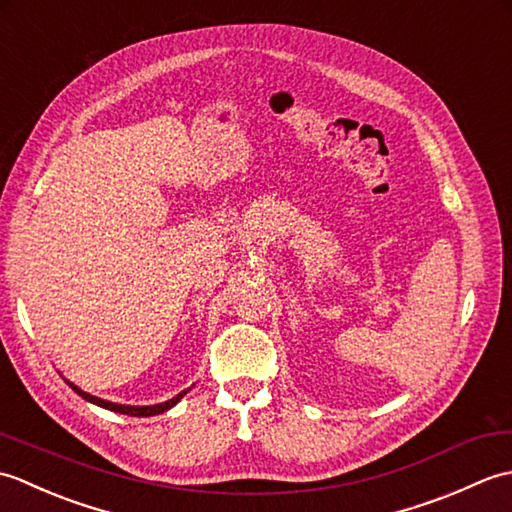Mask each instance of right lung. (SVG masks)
I'll use <instances>...</instances> for the list:
<instances>
[{
  "instance_id": "right-lung-1",
  "label": "right lung",
  "mask_w": 512,
  "mask_h": 512,
  "mask_svg": "<svg viewBox=\"0 0 512 512\" xmlns=\"http://www.w3.org/2000/svg\"><path fill=\"white\" fill-rule=\"evenodd\" d=\"M65 383H68L76 394H79L81 398H85L88 402H92V405H99V407H103V409H110V411H116V413H125V416H138V418H147V416H158V413H162V411H169L173 405H176V402H180V398L187 394V391L191 389H184V391H180L178 396H173L171 400H167V402H158V405H147V407H132V405H118V402H110V400H103V398H99V396H92V394H88V391H83L81 387H76L74 383H70V380H65Z\"/></svg>"
}]
</instances>
